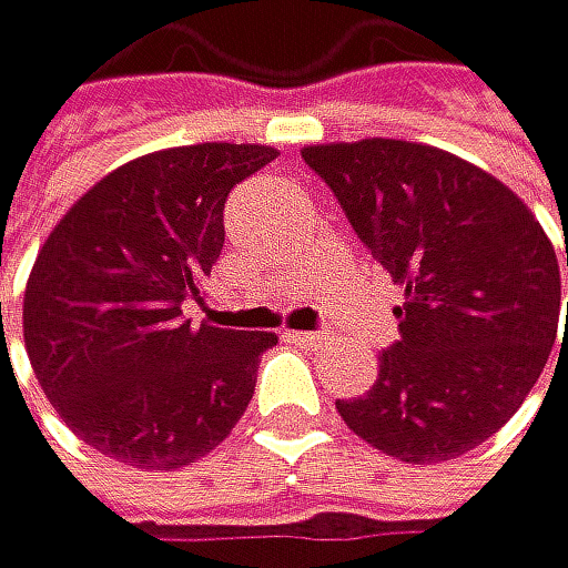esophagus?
<instances>
[{"label": "esophagus", "instance_id": "1", "mask_svg": "<svg viewBox=\"0 0 568 568\" xmlns=\"http://www.w3.org/2000/svg\"><path fill=\"white\" fill-rule=\"evenodd\" d=\"M287 341H295V344H305V347H323V333H316V329H291L287 333Z\"/></svg>", "mask_w": 568, "mask_h": 568}]
</instances>
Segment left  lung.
<instances>
[{
    "mask_svg": "<svg viewBox=\"0 0 568 568\" xmlns=\"http://www.w3.org/2000/svg\"><path fill=\"white\" fill-rule=\"evenodd\" d=\"M302 158L404 287L400 341L365 397L337 400L341 418L404 464L481 446L527 400L559 333L562 281L545 227L499 179L435 146L376 136Z\"/></svg>",
    "mask_w": 568,
    "mask_h": 568,
    "instance_id": "1",
    "label": "left lung"
}]
</instances>
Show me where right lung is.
<instances>
[{
	"instance_id": "right-lung-1",
	"label": "right lung",
	"mask_w": 568,
	"mask_h": 568,
	"mask_svg": "<svg viewBox=\"0 0 568 568\" xmlns=\"http://www.w3.org/2000/svg\"><path fill=\"white\" fill-rule=\"evenodd\" d=\"M277 158L196 143L136 158L65 210L23 295V344L44 397L87 446L175 470L221 446L256 389L273 333L182 316L224 248V203Z\"/></svg>"
}]
</instances>
